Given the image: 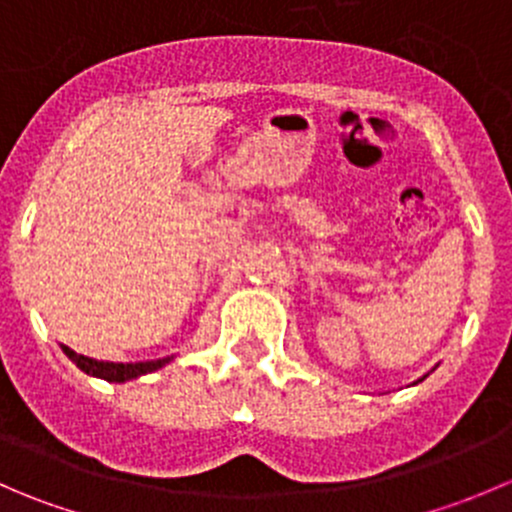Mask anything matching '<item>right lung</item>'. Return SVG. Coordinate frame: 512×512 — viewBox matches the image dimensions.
I'll return each mask as SVG.
<instances>
[{
	"instance_id": "1",
	"label": "right lung",
	"mask_w": 512,
	"mask_h": 512,
	"mask_svg": "<svg viewBox=\"0 0 512 512\" xmlns=\"http://www.w3.org/2000/svg\"><path fill=\"white\" fill-rule=\"evenodd\" d=\"M61 349H64V354L69 356L81 371H86V374L91 376H98V379L118 381V384L128 379H136V376L141 374H148V371H156L165 364V361H168V359H160V361H138V364H113V361H96L91 359V356L76 354L74 349L69 347H61Z\"/></svg>"
}]
</instances>
